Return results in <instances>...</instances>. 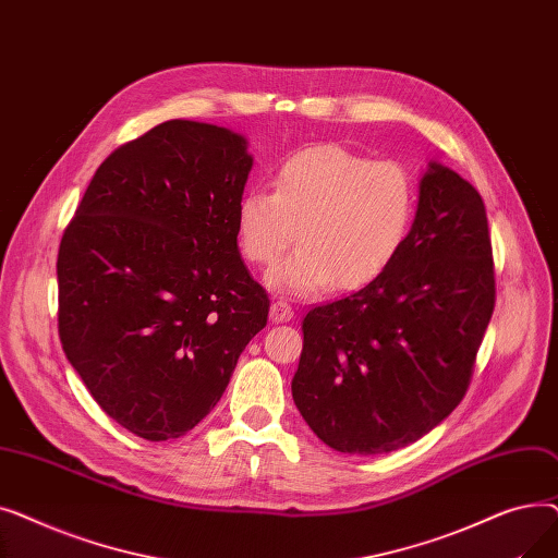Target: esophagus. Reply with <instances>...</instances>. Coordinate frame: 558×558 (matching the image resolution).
I'll list each match as a JSON object with an SVG mask.
<instances>
[{
	"label": "esophagus",
	"mask_w": 558,
	"mask_h": 558,
	"mask_svg": "<svg viewBox=\"0 0 558 558\" xmlns=\"http://www.w3.org/2000/svg\"><path fill=\"white\" fill-rule=\"evenodd\" d=\"M269 316L274 324H287V320L294 318V310H291V305L287 301H274Z\"/></svg>",
	"instance_id": "esophagus-1"
}]
</instances>
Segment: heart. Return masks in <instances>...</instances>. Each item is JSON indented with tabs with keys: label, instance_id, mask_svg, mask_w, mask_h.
Listing matches in <instances>:
<instances>
[{
	"label": "heart",
	"instance_id": "obj_1",
	"mask_svg": "<svg viewBox=\"0 0 558 558\" xmlns=\"http://www.w3.org/2000/svg\"><path fill=\"white\" fill-rule=\"evenodd\" d=\"M416 215L412 173L393 160H368L339 144L291 154L274 175V192L248 190L238 201L234 232L242 255L271 267L269 287L318 296L337 284L360 289L400 255Z\"/></svg>",
	"mask_w": 558,
	"mask_h": 558
}]
</instances>
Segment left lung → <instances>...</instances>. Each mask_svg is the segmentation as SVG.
Returning <instances> with one entry per match:
<instances>
[{
  "label": "left lung",
  "instance_id": "8db88e82",
  "mask_svg": "<svg viewBox=\"0 0 558 558\" xmlns=\"http://www.w3.org/2000/svg\"><path fill=\"white\" fill-rule=\"evenodd\" d=\"M495 307L480 192L444 165L421 179L416 219L391 267L303 320L291 396L337 452L385 454L452 414Z\"/></svg>",
  "mask_w": 558,
  "mask_h": 558
}]
</instances>
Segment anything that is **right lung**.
Segmentation results:
<instances>
[{
  "instance_id": "obj_1",
  "label": "right lung",
  "mask_w": 558,
  "mask_h": 558,
  "mask_svg": "<svg viewBox=\"0 0 558 558\" xmlns=\"http://www.w3.org/2000/svg\"><path fill=\"white\" fill-rule=\"evenodd\" d=\"M253 158L223 126L171 120L95 171L58 248V335L104 412L146 441L213 412L269 296L238 248Z\"/></svg>"
}]
</instances>
